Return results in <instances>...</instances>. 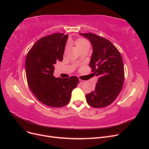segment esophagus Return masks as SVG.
<instances>
[{
    "label": "esophagus",
    "mask_w": 149,
    "mask_h": 149,
    "mask_svg": "<svg viewBox=\"0 0 149 149\" xmlns=\"http://www.w3.org/2000/svg\"><path fill=\"white\" fill-rule=\"evenodd\" d=\"M79 83L81 84H83V83H86V81H84V80H81V79H79Z\"/></svg>",
    "instance_id": "1"
}]
</instances>
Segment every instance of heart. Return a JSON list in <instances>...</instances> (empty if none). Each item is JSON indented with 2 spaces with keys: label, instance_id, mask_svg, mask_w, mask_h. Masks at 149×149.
Masks as SVG:
<instances>
[{
  "label": "heart",
  "instance_id": "b5f03b06",
  "mask_svg": "<svg viewBox=\"0 0 149 149\" xmlns=\"http://www.w3.org/2000/svg\"><path fill=\"white\" fill-rule=\"evenodd\" d=\"M74 43L79 50L81 48H83L84 47L86 46V45H89L88 42L84 38H78L76 40H75V41L74 42Z\"/></svg>",
  "mask_w": 149,
  "mask_h": 149
}]
</instances>
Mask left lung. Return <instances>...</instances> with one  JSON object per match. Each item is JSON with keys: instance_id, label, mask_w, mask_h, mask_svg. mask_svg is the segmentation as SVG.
Returning <instances> with one entry per match:
<instances>
[{"instance_id": "obj_1", "label": "left lung", "mask_w": 149, "mask_h": 149, "mask_svg": "<svg viewBox=\"0 0 149 149\" xmlns=\"http://www.w3.org/2000/svg\"><path fill=\"white\" fill-rule=\"evenodd\" d=\"M79 35L91 43L93 53L89 62L93 74L98 77L93 91L86 95L93 107L109 106L119 94L124 80V69L120 52L109 40L92 33Z\"/></svg>"}]
</instances>
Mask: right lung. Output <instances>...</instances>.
Here are the masks:
<instances>
[{
  "instance_id": "obj_1",
  "label": "right lung",
  "mask_w": 149,
  "mask_h": 149,
  "mask_svg": "<svg viewBox=\"0 0 149 149\" xmlns=\"http://www.w3.org/2000/svg\"><path fill=\"white\" fill-rule=\"evenodd\" d=\"M68 35L54 33L38 40L26 57L25 71L30 90L37 100L48 106L61 107L70 101L77 86L76 76L68 78L53 76L54 64L61 61Z\"/></svg>"
}]
</instances>
